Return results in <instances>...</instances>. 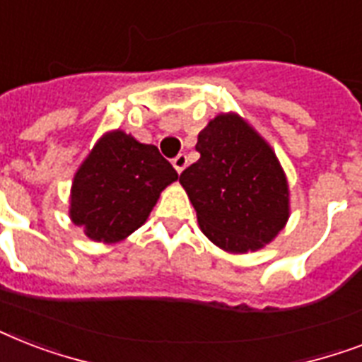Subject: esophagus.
Returning a JSON list of instances; mask_svg holds the SVG:
<instances>
[{
    "mask_svg": "<svg viewBox=\"0 0 362 362\" xmlns=\"http://www.w3.org/2000/svg\"><path fill=\"white\" fill-rule=\"evenodd\" d=\"M186 165H187V158L184 156V153H178V156L173 159V167H175L178 173H182V170L186 169Z\"/></svg>",
    "mask_w": 362,
    "mask_h": 362,
    "instance_id": "esophagus-1",
    "label": "esophagus"
}]
</instances>
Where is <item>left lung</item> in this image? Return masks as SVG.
<instances>
[{
    "label": "left lung",
    "mask_w": 362,
    "mask_h": 362,
    "mask_svg": "<svg viewBox=\"0 0 362 362\" xmlns=\"http://www.w3.org/2000/svg\"><path fill=\"white\" fill-rule=\"evenodd\" d=\"M197 163L180 184L216 246L244 253L269 244L289 218L287 180L274 152L237 115H220L197 136Z\"/></svg>",
    "instance_id": "8db88e82"
}]
</instances>
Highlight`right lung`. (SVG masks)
Instances as JSON below:
<instances>
[{
  "label": "right lung",
  "instance_id": "1",
  "mask_svg": "<svg viewBox=\"0 0 362 362\" xmlns=\"http://www.w3.org/2000/svg\"><path fill=\"white\" fill-rule=\"evenodd\" d=\"M178 178L153 144L112 131L95 144L75 175L71 220L98 242H118L139 229L159 193Z\"/></svg>",
  "mask_w": 362,
  "mask_h": 362
}]
</instances>
